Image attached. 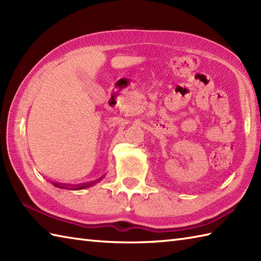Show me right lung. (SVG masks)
Here are the masks:
<instances>
[{"mask_svg":"<svg viewBox=\"0 0 261 261\" xmlns=\"http://www.w3.org/2000/svg\"><path fill=\"white\" fill-rule=\"evenodd\" d=\"M101 179V178H99ZM99 179H97V181L99 180ZM94 182H88V184H82V185H79V186H73V187H70V190H83V188H86V187H88V186H91V185H93ZM56 186H58V187H62L60 185H58V184H55ZM63 188V187H62Z\"/></svg>","mask_w":261,"mask_h":261,"instance_id":"right-lung-1","label":"right lung"}]
</instances>
